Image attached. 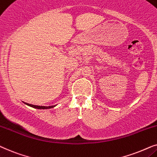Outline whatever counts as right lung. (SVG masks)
I'll use <instances>...</instances> for the list:
<instances>
[{"label": "right lung", "instance_id": "obj_1", "mask_svg": "<svg viewBox=\"0 0 157 157\" xmlns=\"http://www.w3.org/2000/svg\"><path fill=\"white\" fill-rule=\"evenodd\" d=\"M25 104H26L27 105L30 106V107L34 108H37V109H49V108H52L54 107H55L56 105H52V106H40V105H31V104L29 103H24Z\"/></svg>", "mask_w": 157, "mask_h": 157}]
</instances>
